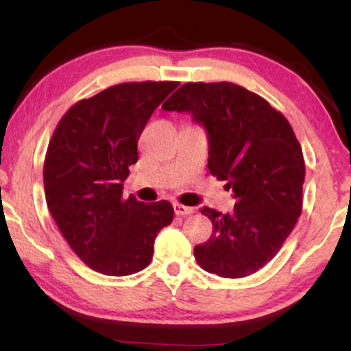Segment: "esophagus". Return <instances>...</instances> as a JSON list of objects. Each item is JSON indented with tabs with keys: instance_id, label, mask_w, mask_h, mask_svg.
Segmentation results:
<instances>
[{
	"instance_id": "1",
	"label": "esophagus",
	"mask_w": 351,
	"mask_h": 351,
	"mask_svg": "<svg viewBox=\"0 0 351 351\" xmlns=\"http://www.w3.org/2000/svg\"><path fill=\"white\" fill-rule=\"evenodd\" d=\"M193 208H189V206H184V204H179V203H176L174 204V213L177 214V215H190V214H193Z\"/></svg>"
}]
</instances>
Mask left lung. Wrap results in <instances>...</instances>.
<instances>
[{"instance_id":"left-lung-1","label":"left lung","mask_w":351,"mask_h":351,"mask_svg":"<svg viewBox=\"0 0 351 351\" xmlns=\"http://www.w3.org/2000/svg\"><path fill=\"white\" fill-rule=\"evenodd\" d=\"M186 112L208 132V167L232 189V213L203 208L213 234L195 246L203 270L252 275L271 261L302 213L305 161L285 114L261 95L227 83H186L162 104Z\"/></svg>"}]
</instances>
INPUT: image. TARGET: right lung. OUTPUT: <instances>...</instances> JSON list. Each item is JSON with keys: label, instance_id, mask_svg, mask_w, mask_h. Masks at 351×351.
Returning a JSON list of instances; mask_svg holds the SVG:
<instances>
[{"label": "right lung", "instance_id": "right-lung-1", "mask_svg": "<svg viewBox=\"0 0 351 351\" xmlns=\"http://www.w3.org/2000/svg\"><path fill=\"white\" fill-rule=\"evenodd\" d=\"M177 84L112 86L76 102L52 134L43 169L47 208L76 256L104 275L143 270L156 234L174 219L169 201L124 199L123 182L147 121Z\"/></svg>", "mask_w": 351, "mask_h": 351}]
</instances>
